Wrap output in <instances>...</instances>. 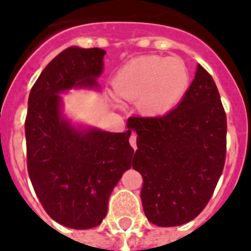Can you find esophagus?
Wrapping results in <instances>:
<instances>
[{"instance_id": "obj_1", "label": "esophagus", "mask_w": 251, "mask_h": 251, "mask_svg": "<svg viewBox=\"0 0 251 251\" xmlns=\"http://www.w3.org/2000/svg\"><path fill=\"white\" fill-rule=\"evenodd\" d=\"M129 142H130V146H131L134 150H136V136H135V134H134V132H132L131 135H130Z\"/></svg>"}]
</instances>
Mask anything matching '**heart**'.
<instances>
[{"label":"heart","mask_w":251,"mask_h":251,"mask_svg":"<svg viewBox=\"0 0 251 251\" xmlns=\"http://www.w3.org/2000/svg\"><path fill=\"white\" fill-rule=\"evenodd\" d=\"M189 86V73L182 59L160 55L134 58L117 71L116 93L125 100H138L148 115H161L182 100Z\"/></svg>","instance_id":"b5f03b06"}]
</instances>
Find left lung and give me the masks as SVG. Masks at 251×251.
Segmentation results:
<instances>
[{"mask_svg":"<svg viewBox=\"0 0 251 251\" xmlns=\"http://www.w3.org/2000/svg\"><path fill=\"white\" fill-rule=\"evenodd\" d=\"M127 122L138 134L132 168L143 178L148 221L175 227L195 219L213 196L227 152V117L210 73L199 64L178 107Z\"/></svg>","mask_w":251,"mask_h":251,"instance_id":"obj_1","label":"left lung"}]
</instances>
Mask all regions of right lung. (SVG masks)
I'll list each match as a JSON object with an SVG mask.
<instances>
[{
    "label": "right lung",
    "instance_id": "1",
    "mask_svg": "<svg viewBox=\"0 0 251 251\" xmlns=\"http://www.w3.org/2000/svg\"><path fill=\"white\" fill-rule=\"evenodd\" d=\"M103 49L68 48L56 55L34 82L25 117L26 168L45 211L75 229L97 227L108 200L131 168V129L78 131L60 116L58 94L95 86L103 69Z\"/></svg>",
    "mask_w": 251,
    "mask_h": 251
}]
</instances>
